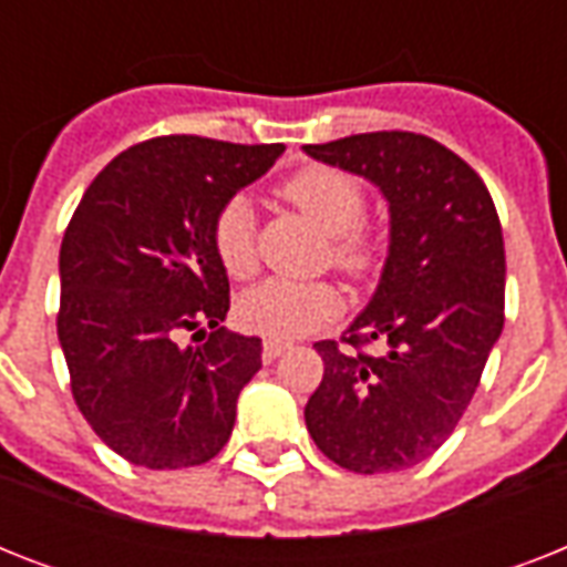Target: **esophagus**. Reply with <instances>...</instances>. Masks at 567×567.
<instances>
[{"instance_id":"esophagus-1","label":"esophagus","mask_w":567,"mask_h":567,"mask_svg":"<svg viewBox=\"0 0 567 567\" xmlns=\"http://www.w3.org/2000/svg\"><path fill=\"white\" fill-rule=\"evenodd\" d=\"M288 350H291V344H285V341H274V338H267L265 350H261V359H265V362L270 364V362H276V359H279V355H282V353H288Z\"/></svg>"}]
</instances>
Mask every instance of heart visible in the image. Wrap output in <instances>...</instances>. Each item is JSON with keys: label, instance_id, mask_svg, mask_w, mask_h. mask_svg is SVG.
Returning <instances> with one entry per match:
<instances>
[{"label": "heart", "instance_id": "1", "mask_svg": "<svg viewBox=\"0 0 567 567\" xmlns=\"http://www.w3.org/2000/svg\"><path fill=\"white\" fill-rule=\"evenodd\" d=\"M279 194L329 235V258L341 274L364 279L382 256V238L362 220L364 188L355 176L329 164H309L279 185ZM212 247L231 279L256 274V212L244 194H231L212 217ZM341 311L336 285L315 279H265L240 293L235 318L247 332L291 341L327 327Z\"/></svg>", "mask_w": 567, "mask_h": 567}]
</instances>
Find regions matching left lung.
I'll list each match as a JSON object with an SVG mask.
<instances>
[{
  "mask_svg": "<svg viewBox=\"0 0 567 567\" xmlns=\"http://www.w3.org/2000/svg\"><path fill=\"white\" fill-rule=\"evenodd\" d=\"M373 182L388 199L382 279L341 344L318 341L323 379L306 426L355 474L430 458L456 430L503 332L506 252L492 194L447 146L414 132H368L302 146ZM379 340L383 353H363Z\"/></svg>",
  "mask_w": 567,
  "mask_h": 567,
  "instance_id": "8db88e82",
  "label": "left lung"
}]
</instances>
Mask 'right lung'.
<instances>
[{"label":"right lung","instance_id":"1","mask_svg":"<svg viewBox=\"0 0 567 567\" xmlns=\"http://www.w3.org/2000/svg\"><path fill=\"white\" fill-rule=\"evenodd\" d=\"M282 153L153 137L91 182L66 226L58 341L73 400L132 465L194 467L229 441L240 388L261 368V338L220 327L229 276L214 256L212 217ZM185 331L204 344L182 346Z\"/></svg>","mask_w":567,"mask_h":567}]
</instances>
